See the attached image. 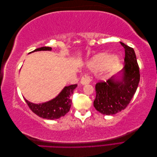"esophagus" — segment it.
<instances>
[{"instance_id":"1","label":"esophagus","mask_w":157,"mask_h":157,"mask_svg":"<svg viewBox=\"0 0 157 157\" xmlns=\"http://www.w3.org/2000/svg\"><path fill=\"white\" fill-rule=\"evenodd\" d=\"M92 77L88 75H84L82 76V77L81 78V80H80V82H81L82 84L85 85V84H88L89 83L91 82L92 81Z\"/></svg>"}]
</instances>
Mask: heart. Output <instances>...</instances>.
I'll list each match as a JSON object with an SVG mask.
<instances>
[{
    "label": "heart",
    "instance_id": "obj_1",
    "mask_svg": "<svg viewBox=\"0 0 157 157\" xmlns=\"http://www.w3.org/2000/svg\"><path fill=\"white\" fill-rule=\"evenodd\" d=\"M117 64V60L113 56L107 54L97 55L91 60H90L88 63V65L91 68L103 69L107 67L110 70L115 69Z\"/></svg>",
    "mask_w": 157,
    "mask_h": 157
}]
</instances>
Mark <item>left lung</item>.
<instances>
[{
	"mask_svg": "<svg viewBox=\"0 0 157 157\" xmlns=\"http://www.w3.org/2000/svg\"><path fill=\"white\" fill-rule=\"evenodd\" d=\"M125 50L124 67L117 77L96 84L94 106L103 115H112L124 109L135 94L140 80L139 65L132 48L121 42Z\"/></svg>",
	"mask_w": 157,
	"mask_h": 157,
	"instance_id": "obj_1",
	"label": "left lung"
}]
</instances>
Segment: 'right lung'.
<instances>
[{
  "label": "right lung",
  "mask_w": 157,
  "mask_h": 157,
  "mask_svg": "<svg viewBox=\"0 0 157 157\" xmlns=\"http://www.w3.org/2000/svg\"><path fill=\"white\" fill-rule=\"evenodd\" d=\"M42 50L50 51L52 50V48L44 46L36 48L32 52ZM77 86V84H72L65 86L58 96L45 103L35 104L27 101L25 98L24 99L31 110L36 115L46 119H58L61 117H63L69 111L72 104L71 96Z\"/></svg>",
  "instance_id": "right-lung-1"
}]
</instances>
